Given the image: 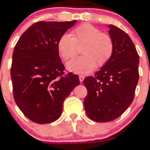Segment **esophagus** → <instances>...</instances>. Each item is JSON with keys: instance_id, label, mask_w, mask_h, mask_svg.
Wrapping results in <instances>:
<instances>
[{"instance_id": "1", "label": "esophagus", "mask_w": 150, "mask_h": 150, "mask_svg": "<svg viewBox=\"0 0 150 150\" xmlns=\"http://www.w3.org/2000/svg\"><path fill=\"white\" fill-rule=\"evenodd\" d=\"M84 78H85V77L82 76V75H80V76H79V79H80V82H82V81H83Z\"/></svg>"}]
</instances>
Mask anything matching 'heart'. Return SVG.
<instances>
[{
    "mask_svg": "<svg viewBox=\"0 0 150 150\" xmlns=\"http://www.w3.org/2000/svg\"><path fill=\"white\" fill-rule=\"evenodd\" d=\"M82 45V56L68 62L67 69L77 74H87L96 65L103 66L109 61L113 51L112 39L94 26L84 24L72 32V36L64 34L58 39L57 47L64 60L73 58L77 53V46Z\"/></svg>",
    "mask_w": 150,
    "mask_h": 150,
    "instance_id": "1",
    "label": "heart"
}]
</instances>
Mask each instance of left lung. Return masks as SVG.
I'll use <instances>...</instances> for the list:
<instances>
[{
    "label": "left lung",
    "mask_w": 150,
    "mask_h": 150,
    "mask_svg": "<svg viewBox=\"0 0 150 150\" xmlns=\"http://www.w3.org/2000/svg\"><path fill=\"white\" fill-rule=\"evenodd\" d=\"M108 28L113 43L112 56L94 76L83 81L87 89L84 100L86 113L101 123L116 119L126 111L139 79V56L131 39L116 26L109 25Z\"/></svg>",
    "instance_id": "8db88e82"
}]
</instances>
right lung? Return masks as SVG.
Segmentation results:
<instances>
[{"label": "right lung", "instance_id": "add662e5", "mask_svg": "<svg viewBox=\"0 0 150 150\" xmlns=\"http://www.w3.org/2000/svg\"><path fill=\"white\" fill-rule=\"evenodd\" d=\"M76 22L34 23L15 46L11 66L14 99L22 112L34 123L57 120L65 99L80 85L77 75L61 76L65 68L57 47L60 37Z\"/></svg>", "mask_w": 150, "mask_h": 150}]
</instances>
